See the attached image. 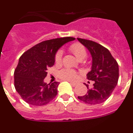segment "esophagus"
Segmentation results:
<instances>
[{"instance_id": "esophagus-1", "label": "esophagus", "mask_w": 133, "mask_h": 133, "mask_svg": "<svg viewBox=\"0 0 133 133\" xmlns=\"http://www.w3.org/2000/svg\"><path fill=\"white\" fill-rule=\"evenodd\" d=\"M70 84H71L72 87H75V86L77 85V84H76V83H70Z\"/></svg>"}]
</instances>
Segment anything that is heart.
Segmentation results:
<instances>
[{
	"label": "heart",
	"instance_id": "obj_1",
	"mask_svg": "<svg viewBox=\"0 0 133 133\" xmlns=\"http://www.w3.org/2000/svg\"><path fill=\"white\" fill-rule=\"evenodd\" d=\"M69 49L80 61L84 60L87 56V52L85 47L79 43H72L69 46ZM62 60H63V51L61 50H58L55 54V63L56 64H60L62 63ZM78 75L79 73L77 71L69 68L62 69L58 72V77L60 78L68 81H74L77 80L78 77Z\"/></svg>",
	"mask_w": 133,
	"mask_h": 133
}]
</instances>
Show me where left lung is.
<instances>
[{
    "instance_id": "8db88e82",
    "label": "left lung",
    "mask_w": 133,
    "mask_h": 133,
    "mask_svg": "<svg viewBox=\"0 0 133 133\" xmlns=\"http://www.w3.org/2000/svg\"><path fill=\"white\" fill-rule=\"evenodd\" d=\"M77 39L92 55V70L88 72L87 78L94 81L92 89L78 98L87 104H100L109 98L117 86L119 77L118 64L109 50L101 44L90 40ZM86 86L89 89L87 84Z\"/></svg>"
}]
</instances>
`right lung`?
<instances>
[{"label":"right lung","mask_w":133,"mask_h":133,"mask_svg":"<svg viewBox=\"0 0 133 133\" xmlns=\"http://www.w3.org/2000/svg\"><path fill=\"white\" fill-rule=\"evenodd\" d=\"M75 39L68 36L43 41L21 55L14 72V83L16 90L26 103L43 106L56 97L59 83L46 84L44 79L48 69L55 64L58 49Z\"/></svg>","instance_id":"obj_1"}]
</instances>
